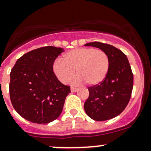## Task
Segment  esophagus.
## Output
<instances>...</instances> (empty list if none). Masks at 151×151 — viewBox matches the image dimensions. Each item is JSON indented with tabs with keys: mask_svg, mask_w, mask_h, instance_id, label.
<instances>
[{
	"mask_svg": "<svg viewBox=\"0 0 151 151\" xmlns=\"http://www.w3.org/2000/svg\"><path fill=\"white\" fill-rule=\"evenodd\" d=\"M78 88H74V87H71V91L72 93H76L77 91H78Z\"/></svg>",
	"mask_w": 151,
	"mask_h": 151,
	"instance_id": "esophagus-1",
	"label": "esophagus"
}]
</instances>
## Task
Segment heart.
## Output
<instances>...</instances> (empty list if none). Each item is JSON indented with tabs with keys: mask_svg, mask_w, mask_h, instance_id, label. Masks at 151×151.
<instances>
[{
	"mask_svg": "<svg viewBox=\"0 0 151 151\" xmlns=\"http://www.w3.org/2000/svg\"><path fill=\"white\" fill-rule=\"evenodd\" d=\"M109 69L107 54L91 47L74 49L63 55V60L57 59L53 64L55 74L65 84L74 77L76 70L78 76L71 83L80 84L85 81L91 86L98 85L105 80Z\"/></svg>",
	"mask_w": 151,
	"mask_h": 151,
	"instance_id": "b5f03b06",
	"label": "heart"
}]
</instances>
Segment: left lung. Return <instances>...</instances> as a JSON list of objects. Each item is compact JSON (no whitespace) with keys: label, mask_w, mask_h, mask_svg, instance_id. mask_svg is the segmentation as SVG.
Wrapping results in <instances>:
<instances>
[{"label":"left lung","mask_w":151,"mask_h":151,"mask_svg":"<svg viewBox=\"0 0 151 151\" xmlns=\"http://www.w3.org/2000/svg\"><path fill=\"white\" fill-rule=\"evenodd\" d=\"M85 46L99 48L109 59L105 80L101 84L88 88L89 97L84 104L85 113L96 121L112 119L124 110L132 96L134 76L129 60L121 50L108 44L94 42Z\"/></svg>","instance_id":"obj_1"}]
</instances>
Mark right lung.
Returning <instances> with one entry per match:
<instances>
[{"mask_svg": "<svg viewBox=\"0 0 151 151\" xmlns=\"http://www.w3.org/2000/svg\"><path fill=\"white\" fill-rule=\"evenodd\" d=\"M64 52L47 46L24 54L10 73L12 104L19 115L32 123L45 124L61 114L65 99L71 91L53 72V63Z\"/></svg>", "mask_w": 151, "mask_h": 151, "instance_id": "right-lung-1", "label": "right lung"}]
</instances>
